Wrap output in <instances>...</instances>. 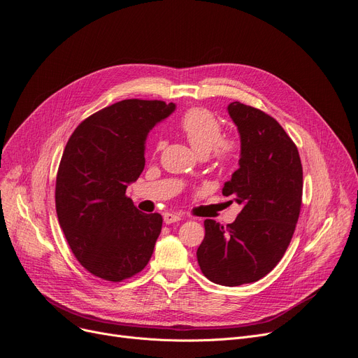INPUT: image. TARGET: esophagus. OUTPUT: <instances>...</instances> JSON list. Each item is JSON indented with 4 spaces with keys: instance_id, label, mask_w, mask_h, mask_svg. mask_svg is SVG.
Listing matches in <instances>:
<instances>
[{
    "instance_id": "1",
    "label": "esophagus",
    "mask_w": 358,
    "mask_h": 358,
    "mask_svg": "<svg viewBox=\"0 0 358 358\" xmlns=\"http://www.w3.org/2000/svg\"><path fill=\"white\" fill-rule=\"evenodd\" d=\"M181 220V215L178 213H173V212H165L164 213V222L165 224H173V222H178Z\"/></svg>"
}]
</instances>
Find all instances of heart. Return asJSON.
Segmentation results:
<instances>
[{
  "label": "heart",
  "mask_w": 358,
  "mask_h": 358,
  "mask_svg": "<svg viewBox=\"0 0 358 358\" xmlns=\"http://www.w3.org/2000/svg\"><path fill=\"white\" fill-rule=\"evenodd\" d=\"M178 127L193 149L201 155L212 157L221 164H229L237 158L238 145L229 137H222V124L215 114L205 108H190L180 118ZM162 145H157L161 150Z\"/></svg>",
  "instance_id": "1"
}]
</instances>
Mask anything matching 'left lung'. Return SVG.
I'll use <instances>...</instances> for the list:
<instances>
[{
  "instance_id": "obj_1",
  "label": "left lung",
  "mask_w": 358,
  "mask_h": 358,
  "mask_svg": "<svg viewBox=\"0 0 358 358\" xmlns=\"http://www.w3.org/2000/svg\"><path fill=\"white\" fill-rule=\"evenodd\" d=\"M241 141L240 168L222 194L243 206L227 227L205 221L197 262L212 282L237 287L259 281L282 259L297 225L303 196L299 149L275 118L240 102L228 105Z\"/></svg>"
}]
</instances>
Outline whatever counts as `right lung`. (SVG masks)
<instances>
[{
  "mask_svg": "<svg viewBox=\"0 0 358 358\" xmlns=\"http://www.w3.org/2000/svg\"><path fill=\"white\" fill-rule=\"evenodd\" d=\"M174 110L164 101L113 103L77 126L61 157L59 227L80 265L105 281L134 276L152 257L162 216L138 210L126 190L145 168L149 131Z\"/></svg>",
  "mask_w": 358,
  "mask_h": 358,
  "instance_id": "obj_1",
  "label": "right lung"
}]
</instances>
